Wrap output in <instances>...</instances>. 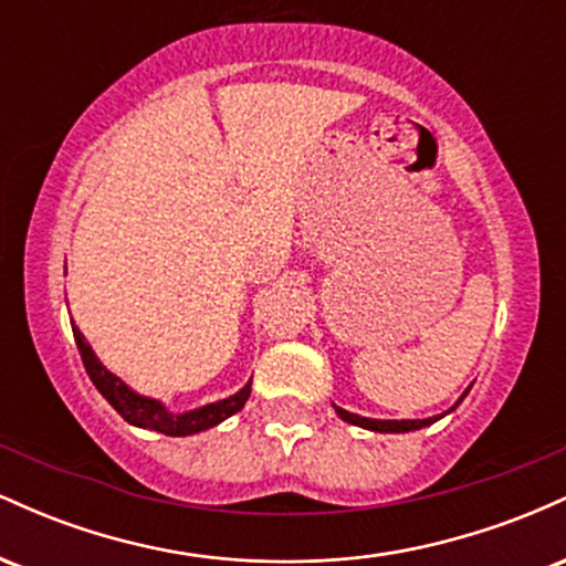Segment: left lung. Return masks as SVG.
Returning <instances> with one entry per match:
<instances>
[{"mask_svg":"<svg viewBox=\"0 0 566 566\" xmlns=\"http://www.w3.org/2000/svg\"><path fill=\"white\" fill-rule=\"evenodd\" d=\"M471 388H465V394H469ZM465 394L460 396L458 401H454V405L447 409V412H441V415H433V418H423V420H378V418H361V415H356V412H348V409H343V407H335V412H337V418L340 420H346V423H350V426H359V428H367V431H378V433H407V431H420V428H426V426H431V423H437V420H441L444 418V415H450L454 407L460 405V401L465 399Z\"/></svg>","mask_w":566,"mask_h":566,"instance_id":"1","label":"left lung"}]
</instances>
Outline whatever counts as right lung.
Returning a JSON list of instances; mask_svg holds the SVG:
<instances>
[{"mask_svg": "<svg viewBox=\"0 0 566 566\" xmlns=\"http://www.w3.org/2000/svg\"><path fill=\"white\" fill-rule=\"evenodd\" d=\"M71 329H74L76 348H80L84 369H87L90 380L95 382V388L103 394V399H106L108 405H112L129 426L148 428V431H159V433H165V437H191V433H201V431H207V428L223 423L226 418L237 415L239 409L244 407V401L250 399L252 380H247L237 394L226 396V399L186 409V412H170V409L165 407V401L133 391L125 380L116 378L112 369L103 367V361L95 356L93 346L84 340L80 327H76V324H71Z\"/></svg>", "mask_w": 566, "mask_h": 566, "instance_id": "add662e5", "label": "right lung"}]
</instances>
